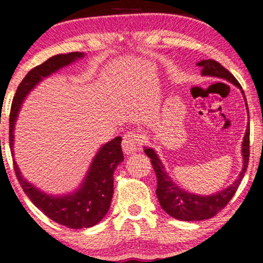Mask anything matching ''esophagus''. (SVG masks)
<instances>
[{"label":"esophagus","mask_w":263,"mask_h":263,"mask_svg":"<svg viewBox=\"0 0 263 263\" xmlns=\"http://www.w3.org/2000/svg\"><path fill=\"white\" fill-rule=\"evenodd\" d=\"M142 139L138 132L130 130L123 136L122 140V148L125 154H132L141 148Z\"/></svg>","instance_id":"1"}]
</instances>
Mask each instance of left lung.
Returning a JSON list of instances; mask_svg holds the SVG:
<instances>
[{
    "label": "left lung",
    "mask_w": 263,
    "mask_h": 263,
    "mask_svg": "<svg viewBox=\"0 0 263 263\" xmlns=\"http://www.w3.org/2000/svg\"><path fill=\"white\" fill-rule=\"evenodd\" d=\"M197 66L202 68L201 74L204 77H214L220 78L224 80H228L231 84L236 85L237 87L242 89V86L237 81V79L230 73L228 69H225L220 63L214 60H202L197 63ZM244 96V92L242 89ZM246 98V96H244ZM247 104V99H246ZM247 110L249 112L247 104ZM249 139H250V127L247 125V132L244 135L243 143H242V156H243V168L240 171L238 178L236 179L235 183L221 192L215 193L213 195L201 196L195 195V194L186 193L185 190L179 188L178 185L172 182V179L168 177L166 171H165L164 165L158 158L157 153L152 148H146L145 153L151 158L153 170L157 175V197L159 200V203L163 210L166 212L168 215L174 217L175 219L183 221H195V220H204L214 217L215 214L219 213L221 210H224L226 204L230 202L235 195L237 189L246 174L248 163H249Z\"/></svg>",
    "instance_id": "left-lung-1"
}]
</instances>
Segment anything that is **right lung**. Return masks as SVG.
<instances>
[{
	"instance_id": "add662e5",
	"label": "right lung",
	"mask_w": 263,
	"mask_h": 263,
	"mask_svg": "<svg viewBox=\"0 0 263 263\" xmlns=\"http://www.w3.org/2000/svg\"><path fill=\"white\" fill-rule=\"evenodd\" d=\"M84 57L82 52H69L66 55L50 57L44 63L28 71L14 96L9 115V145L13 148L14 123L23 100L32 88L42 80L62 67H66L75 60ZM121 136H117L100 147L93 159L88 174L80 188L75 193L64 196H51L38 190L28 183L20 174L19 167L14 161V171L21 188L35 207H38L46 217L55 222L69 229H84L98 224L105 217L110 208L114 194V171L123 161L121 147ZM13 154V149H12Z\"/></svg>"
}]
</instances>
